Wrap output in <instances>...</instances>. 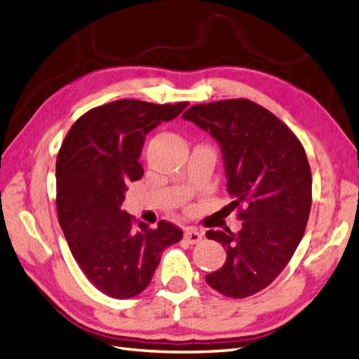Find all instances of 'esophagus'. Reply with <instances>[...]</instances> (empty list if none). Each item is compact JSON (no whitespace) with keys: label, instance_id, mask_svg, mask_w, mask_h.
Segmentation results:
<instances>
[{"label":"esophagus","instance_id":"34e87169","mask_svg":"<svg viewBox=\"0 0 359 359\" xmlns=\"http://www.w3.org/2000/svg\"><path fill=\"white\" fill-rule=\"evenodd\" d=\"M184 238H186L187 243L196 245V243H199V241L202 240V234L195 228H187L186 231H184Z\"/></svg>","mask_w":359,"mask_h":359}]
</instances>
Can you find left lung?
<instances>
[{"mask_svg": "<svg viewBox=\"0 0 359 359\" xmlns=\"http://www.w3.org/2000/svg\"><path fill=\"white\" fill-rule=\"evenodd\" d=\"M215 139L224 158L238 232L208 231L226 261L205 276L229 297H248L283 272L304 237L311 210V170L302 144L275 114L249 100L193 105L182 114Z\"/></svg>", "mask_w": 359, "mask_h": 359, "instance_id": "obj_1", "label": "left lung"}]
</instances>
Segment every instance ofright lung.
I'll return each mask as SVG.
<instances>
[{"instance_id": "add662e5", "label": "right lung", "mask_w": 359, "mask_h": 359, "mask_svg": "<svg viewBox=\"0 0 359 359\" xmlns=\"http://www.w3.org/2000/svg\"><path fill=\"white\" fill-rule=\"evenodd\" d=\"M189 102L121 100L83 114L67 133L55 163L57 212L83 273L110 297L137 296L151 283L163 250L182 231L169 222L149 229L122 202L127 182L143 175L144 137L180 116Z\"/></svg>"}]
</instances>
